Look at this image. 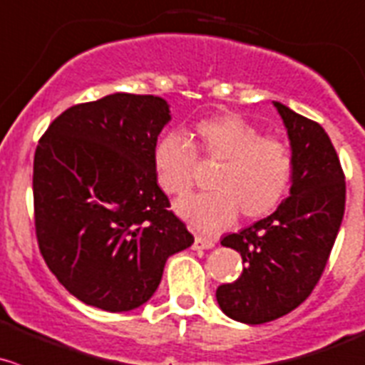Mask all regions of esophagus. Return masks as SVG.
Here are the masks:
<instances>
[{
    "mask_svg": "<svg viewBox=\"0 0 365 365\" xmlns=\"http://www.w3.org/2000/svg\"><path fill=\"white\" fill-rule=\"evenodd\" d=\"M215 246V240L212 239H207V237H200L197 235L196 239H194V244L192 247L196 251H201V250H212V247Z\"/></svg>",
    "mask_w": 365,
    "mask_h": 365,
    "instance_id": "1",
    "label": "esophagus"
}]
</instances>
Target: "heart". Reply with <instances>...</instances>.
<instances>
[{
	"label": "heart",
	"mask_w": 365,
	"mask_h": 365,
	"mask_svg": "<svg viewBox=\"0 0 365 365\" xmlns=\"http://www.w3.org/2000/svg\"><path fill=\"white\" fill-rule=\"evenodd\" d=\"M200 148L221 162L212 178L215 190L183 197L176 212L192 228L214 233L226 228L239 212L255 219L272 212L287 196L292 157L284 143L265 139L260 130L237 114L205 119L196 128ZM196 146L182 132H169L155 146L157 182L168 194L183 196L196 178Z\"/></svg>",
	"instance_id": "heart-1"
}]
</instances>
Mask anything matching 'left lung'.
<instances>
[{
	"label": "left lung",
	"instance_id": "1",
	"mask_svg": "<svg viewBox=\"0 0 365 365\" xmlns=\"http://www.w3.org/2000/svg\"><path fill=\"white\" fill-rule=\"evenodd\" d=\"M274 107L291 140V192L271 215L221 240L239 251L244 269L215 298L226 316L246 324L278 319L309 298L344 215V173L328 133L278 101Z\"/></svg>",
	"mask_w": 365,
	"mask_h": 365
}]
</instances>
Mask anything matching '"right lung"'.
<instances>
[{
    "instance_id": "add662e5",
    "label": "right lung",
    "mask_w": 365,
    "mask_h": 365,
    "mask_svg": "<svg viewBox=\"0 0 365 365\" xmlns=\"http://www.w3.org/2000/svg\"><path fill=\"white\" fill-rule=\"evenodd\" d=\"M169 121L162 98L115 93L67 108L38 140V250L85 305L107 312L144 305L168 258L194 242L155 176V146Z\"/></svg>"
}]
</instances>
